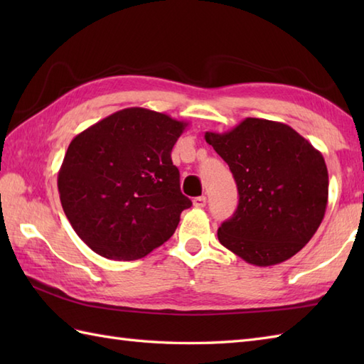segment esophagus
Returning <instances> with one entry per match:
<instances>
[{
  "label": "esophagus",
  "instance_id": "1",
  "mask_svg": "<svg viewBox=\"0 0 364 364\" xmlns=\"http://www.w3.org/2000/svg\"><path fill=\"white\" fill-rule=\"evenodd\" d=\"M192 203H194L196 208H205V206H206V197H205V196L196 197L194 200H192Z\"/></svg>",
  "mask_w": 364,
  "mask_h": 364
}]
</instances>
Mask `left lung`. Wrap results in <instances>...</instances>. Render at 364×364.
Returning a JSON list of instances; mask_svg holds the SVG:
<instances>
[{
    "label": "left lung",
    "mask_w": 364,
    "mask_h": 364,
    "mask_svg": "<svg viewBox=\"0 0 364 364\" xmlns=\"http://www.w3.org/2000/svg\"><path fill=\"white\" fill-rule=\"evenodd\" d=\"M206 142L227 162L239 203L218 237L239 258L274 266L304 249L328 202L322 153L280 122L247 117L227 133L206 131Z\"/></svg>",
    "instance_id": "obj_1"
}]
</instances>
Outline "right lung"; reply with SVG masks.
I'll list each match as a JSON object with an SVG mask.
<instances>
[{
  "label": "right lung",
  "instance_id": "add662e5",
  "mask_svg": "<svg viewBox=\"0 0 364 364\" xmlns=\"http://www.w3.org/2000/svg\"><path fill=\"white\" fill-rule=\"evenodd\" d=\"M188 123L145 107L107 115L76 136L58 173L60 203L84 242L133 261L175 233L192 205L170 153Z\"/></svg>",
  "mask_w": 364,
  "mask_h": 364
}]
</instances>
